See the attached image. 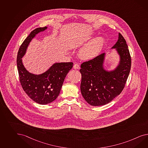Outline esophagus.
Masks as SVG:
<instances>
[{
  "mask_svg": "<svg viewBox=\"0 0 148 148\" xmlns=\"http://www.w3.org/2000/svg\"><path fill=\"white\" fill-rule=\"evenodd\" d=\"M73 68L75 69H79V65L78 64H75L73 65Z\"/></svg>",
  "mask_w": 148,
  "mask_h": 148,
  "instance_id": "34e87169",
  "label": "esophagus"
}]
</instances>
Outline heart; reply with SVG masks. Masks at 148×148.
Returning a JSON list of instances; mask_svg holds the SVG:
<instances>
[{
  "mask_svg": "<svg viewBox=\"0 0 148 148\" xmlns=\"http://www.w3.org/2000/svg\"><path fill=\"white\" fill-rule=\"evenodd\" d=\"M105 40L102 36H98L92 39L80 48V56L85 60L91 59L97 56L104 45Z\"/></svg>",
  "mask_w": 148,
  "mask_h": 148,
  "instance_id": "1",
  "label": "heart"
}]
</instances>
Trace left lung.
I'll use <instances>...</instances> for the list:
<instances>
[{
  "mask_svg": "<svg viewBox=\"0 0 148 148\" xmlns=\"http://www.w3.org/2000/svg\"><path fill=\"white\" fill-rule=\"evenodd\" d=\"M125 39L120 33L115 49L119 56L117 66L112 70L105 68L106 53H102L80 66V91L92 106L105 105L121 93L131 68V57Z\"/></svg>",
  "mask_w": 148,
  "mask_h": 148,
  "instance_id": "obj_1",
  "label": "left lung"
}]
</instances>
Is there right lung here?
<instances>
[{"instance_id":"add662e5","label":"right lung","mask_w":148,"mask_h":148,"mask_svg":"<svg viewBox=\"0 0 148 148\" xmlns=\"http://www.w3.org/2000/svg\"><path fill=\"white\" fill-rule=\"evenodd\" d=\"M40 27L31 32L19 48L17 68L23 90L35 102L46 105L53 101L60 93L65 78L73 66L72 62L55 63L46 71L35 75L29 72L23 64V58L31 41L39 33L47 29Z\"/></svg>"}]
</instances>
